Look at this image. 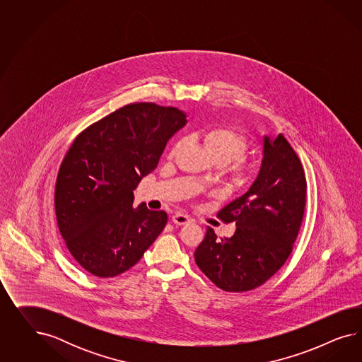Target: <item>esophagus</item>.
Segmentation results:
<instances>
[{"instance_id": "obj_1", "label": "esophagus", "mask_w": 362, "mask_h": 362, "mask_svg": "<svg viewBox=\"0 0 362 362\" xmlns=\"http://www.w3.org/2000/svg\"><path fill=\"white\" fill-rule=\"evenodd\" d=\"M173 221L176 226H186L188 223H191V218L187 216L185 214H175L173 216Z\"/></svg>"}]
</instances>
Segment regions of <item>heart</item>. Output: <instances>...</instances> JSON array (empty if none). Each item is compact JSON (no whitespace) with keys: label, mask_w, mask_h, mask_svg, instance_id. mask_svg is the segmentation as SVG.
<instances>
[{"label":"heart","mask_w":362,"mask_h":362,"mask_svg":"<svg viewBox=\"0 0 362 362\" xmlns=\"http://www.w3.org/2000/svg\"><path fill=\"white\" fill-rule=\"evenodd\" d=\"M199 138L204 144L209 155L223 165V171L236 186H247L256 173V165L247 151L251 148L250 139L238 132L236 129L216 124L211 126L207 130L200 132ZM185 141H176L168 156L175 158Z\"/></svg>","instance_id":"1"}]
</instances>
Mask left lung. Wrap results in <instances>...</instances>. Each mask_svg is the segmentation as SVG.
I'll return each instance as SVG.
<instances>
[{"instance_id":"left-lung-1","label":"left lung","mask_w":362,"mask_h":362,"mask_svg":"<svg viewBox=\"0 0 362 362\" xmlns=\"http://www.w3.org/2000/svg\"><path fill=\"white\" fill-rule=\"evenodd\" d=\"M260 173L248 192L218 214L236 223L232 238L207 227L195 251L200 271L226 292L251 291L269 280L292 252L304 218L305 173L292 146L280 134L264 138Z\"/></svg>"}]
</instances>
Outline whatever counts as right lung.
Instances as JSON below:
<instances>
[{
    "label": "right lung",
    "mask_w": 362,
    "mask_h": 362,
    "mask_svg": "<svg viewBox=\"0 0 362 362\" xmlns=\"http://www.w3.org/2000/svg\"><path fill=\"white\" fill-rule=\"evenodd\" d=\"M175 107L136 102L78 134L55 182V216L66 248L86 272H126L165 230V211L132 207L134 189L186 124Z\"/></svg>",
    "instance_id": "add662e5"
}]
</instances>
